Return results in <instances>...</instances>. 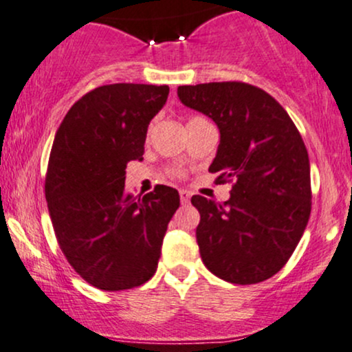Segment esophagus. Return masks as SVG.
Returning <instances> with one entry per match:
<instances>
[{
  "instance_id": "obj_1",
  "label": "esophagus",
  "mask_w": 352,
  "mask_h": 352,
  "mask_svg": "<svg viewBox=\"0 0 352 352\" xmlns=\"http://www.w3.org/2000/svg\"><path fill=\"white\" fill-rule=\"evenodd\" d=\"M179 196H181V203L183 204H188L189 199H191V192L186 191V189H181Z\"/></svg>"
}]
</instances>
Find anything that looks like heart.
I'll return each mask as SVG.
<instances>
[{
	"instance_id": "1",
	"label": "heart",
	"mask_w": 352,
	"mask_h": 352,
	"mask_svg": "<svg viewBox=\"0 0 352 352\" xmlns=\"http://www.w3.org/2000/svg\"><path fill=\"white\" fill-rule=\"evenodd\" d=\"M192 120H195V118H192Z\"/></svg>"
}]
</instances>
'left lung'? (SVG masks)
<instances>
[{
  "label": "left lung",
  "mask_w": 352,
  "mask_h": 352,
  "mask_svg": "<svg viewBox=\"0 0 352 352\" xmlns=\"http://www.w3.org/2000/svg\"><path fill=\"white\" fill-rule=\"evenodd\" d=\"M177 98L218 126L209 171L219 183H234L224 203L191 197L201 214V259L228 283H261L287 263L309 221L311 169L301 134L274 98L246 82L179 86Z\"/></svg>",
  "instance_id": "1"
}]
</instances>
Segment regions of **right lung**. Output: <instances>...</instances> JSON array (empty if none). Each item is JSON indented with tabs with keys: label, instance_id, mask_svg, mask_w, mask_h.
Here are the masks:
<instances>
[{
	"label": "right lung",
	"instance_id": "add662e5",
	"mask_svg": "<svg viewBox=\"0 0 352 352\" xmlns=\"http://www.w3.org/2000/svg\"><path fill=\"white\" fill-rule=\"evenodd\" d=\"M168 94V86H100L71 106L54 136L45 184L51 223L73 270L98 289L149 281L179 208L175 188L157 184L143 197L124 189L126 164L143 160Z\"/></svg>",
	"mask_w": 352,
	"mask_h": 352
}]
</instances>
